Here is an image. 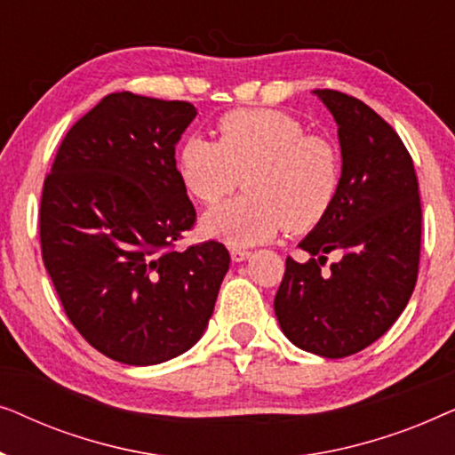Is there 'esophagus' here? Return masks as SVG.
Instances as JSON below:
<instances>
[{
	"label": "esophagus",
	"instance_id": "1",
	"mask_svg": "<svg viewBox=\"0 0 455 455\" xmlns=\"http://www.w3.org/2000/svg\"><path fill=\"white\" fill-rule=\"evenodd\" d=\"M229 257H232L234 263H242L251 257V251H244V248H229Z\"/></svg>",
	"mask_w": 455,
	"mask_h": 455
}]
</instances>
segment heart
I'll list each match as a JSON object with an SVG mask.
<instances>
[{"label":"heart","instance_id":"obj_1","mask_svg":"<svg viewBox=\"0 0 455 455\" xmlns=\"http://www.w3.org/2000/svg\"><path fill=\"white\" fill-rule=\"evenodd\" d=\"M188 195L213 207L244 176L246 195L204 217V234L229 244H259L279 229L304 234L333 209L341 190L339 148L279 109H234L217 122V142L190 136L178 148Z\"/></svg>","mask_w":455,"mask_h":455}]
</instances>
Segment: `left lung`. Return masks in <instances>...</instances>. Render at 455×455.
I'll return each mask as SVG.
<instances>
[{"label": "left lung", "mask_w": 455, "mask_h": 455, "mask_svg": "<svg viewBox=\"0 0 455 455\" xmlns=\"http://www.w3.org/2000/svg\"><path fill=\"white\" fill-rule=\"evenodd\" d=\"M315 95L338 122L341 190L329 215L300 242L310 259L285 260L273 307L291 344L344 358L381 338L412 296L420 195L408 148L377 111L339 91L316 89ZM329 253L339 260L323 272Z\"/></svg>", "instance_id": "obj_1"}]
</instances>
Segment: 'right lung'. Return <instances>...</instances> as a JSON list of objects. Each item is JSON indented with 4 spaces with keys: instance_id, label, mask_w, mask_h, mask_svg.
Here are the masks:
<instances>
[{
    "instance_id": "right-lung-1",
    "label": "right lung",
    "mask_w": 455,
    "mask_h": 455,
    "mask_svg": "<svg viewBox=\"0 0 455 455\" xmlns=\"http://www.w3.org/2000/svg\"><path fill=\"white\" fill-rule=\"evenodd\" d=\"M195 116L188 101L111 92L68 130L43 184V263L72 325L117 363L195 346L229 269L221 242L176 248L196 223L176 167Z\"/></svg>"
}]
</instances>
